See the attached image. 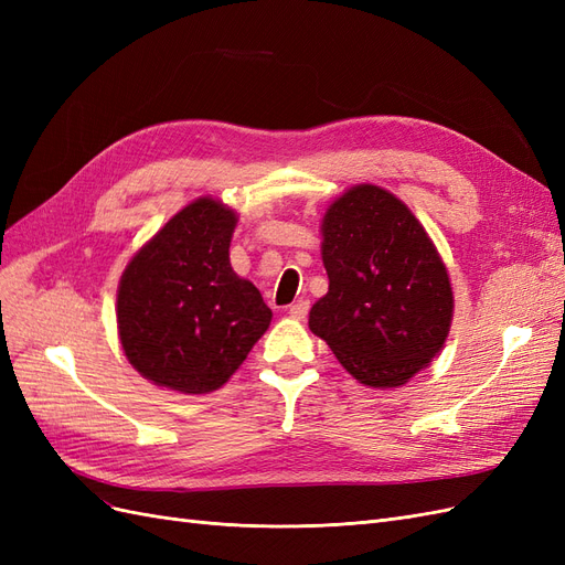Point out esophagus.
<instances>
[{"label": "esophagus", "instance_id": "34e87169", "mask_svg": "<svg viewBox=\"0 0 565 565\" xmlns=\"http://www.w3.org/2000/svg\"><path fill=\"white\" fill-rule=\"evenodd\" d=\"M287 313H289V318L303 320L306 313H309V301H297V303H292V306H289Z\"/></svg>", "mask_w": 565, "mask_h": 565}]
</instances>
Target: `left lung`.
I'll return each instance as SVG.
<instances>
[{
	"instance_id": "left-lung-1",
	"label": "left lung",
	"mask_w": 565,
	"mask_h": 565,
	"mask_svg": "<svg viewBox=\"0 0 565 565\" xmlns=\"http://www.w3.org/2000/svg\"><path fill=\"white\" fill-rule=\"evenodd\" d=\"M330 289L309 316L353 377L393 388L431 363L452 322V287L431 237L405 204L372 183L353 185L322 218Z\"/></svg>"
}]
</instances>
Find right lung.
I'll return each mask as SVG.
<instances>
[{"mask_svg":"<svg viewBox=\"0 0 565 565\" xmlns=\"http://www.w3.org/2000/svg\"><path fill=\"white\" fill-rule=\"evenodd\" d=\"M237 216L200 198L174 214L127 264L117 330L127 361L152 384L210 393L243 365L270 324V309L231 266Z\"/></svg>","mask_w":565,"mask_h":565,"instance_id":"right-lung-1","label":"right lung"}]
</instances>
